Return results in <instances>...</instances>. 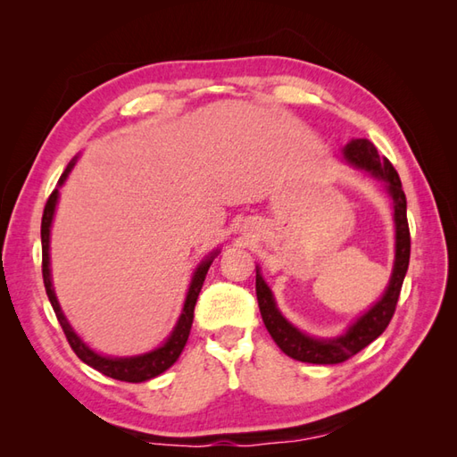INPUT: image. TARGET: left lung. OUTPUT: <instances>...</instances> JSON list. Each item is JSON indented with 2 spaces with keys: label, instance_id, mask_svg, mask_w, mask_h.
<instances>
[{
  "label": "left lung",
  "instance_id": "1",
  "mask_svg": "<svg viewBox=\"0 0 457 457\" xmlns=\"http://www.w3.org/2000/svg\"><path fill=\"white\" fill-rule=\"evenodd\" d=\"M344 159L349 164H353V167L367 170L371 177L383 180L386 192H389V196L393 198L395 229H396L393 275L381 300L375 303V306L369 308L363 316H359L355 322L347 328V332L344 336L318 339L300 332L298 328H295L283 314L278 312L273 293H270V288L267 287V283L257 269L255 290H257L259 310H261V316H263L265 328L269 329L270 337L275 339V344L283 349L288 357L304 363H316V365L344 363L349 357H353L355 353L361 352V349L371 344L373 339L381 336L395 314L406 269H409L411 231H409V220H406V196L399 179V172L395 170L393 164L385 157H378L375 145L367 139L349 141L344 147Z\"/></svg>",
  "mask_w": 457,
  "mask_h": 457
}]
</instances>
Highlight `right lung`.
Instances as JSON below:
<instances>
[{
	"label": "right lung",
	"instance_id": "add662e5",
	"mask_svg": "<svg viewBox=\"0 0 457 457\" xmlns=\"http://www.w3.org/2000/svg\"><path fill=\"white\" fill-rule=\"evenodd\" d=\"M74 161L68 164L66 170L62 172L61 180H58V187H62V184H64L68 172H71L72 167H74ZM56 202H58V188H54L51 196H48V200L45 204V212H43V221H41L43 280H45L46 296H48V300H51L58 324L62 326V332L68 339V344H71V347L74 349V353L79 355L86 365L94 367L96 371H100V373L108 375L112 378H118V381H125V383L149 381V378L161 375L162 371H167V369L174 361H177L179 355L182 353L184 345H187V339L190 336V328H192V320H194V306H196V300H198V295L202 290L204 278H206V275H208V269L212 265V261H213V257L220 253V251L218 249L212 251V253L198 265V269L194 270L188 295H187V300H184L182 314H180L179 322H177V326H174L172 334L169 336L167 342H164L161 347L153 349V352L143 353V355L105 357V355L96 353L94 349L86 345L82 339L79 337V334L74 332L71 324H68V320L64 318L61 304H58L56 295H54V288H53V283H51V257H48V241H51V223H53V216H54V210H56Z\"/></svg>",
	"mask_w": 457,
	"mask_h": 457
}]
</instances>
